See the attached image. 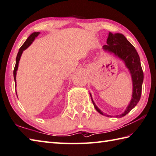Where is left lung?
<instances>
[{"label":"left lung","mask_w":156,"mask_h":156,"mask_svg":"<svg viewBox=\"0 0 156 156\" xmlns=\"http://www.w3.org/2000/svg\"><path fill=\"white\" fill-rule=\"evenodd\" d=\"M103 48L106 51L114 53L115 56L120 58L124 62L126 68L129 69L131 74L133 80V95L129 105L124 111V113L120 115H116V117H123L128 113L131 111L139 103L141 95L142 84L143 81V72L141 68L140 58L138 53L135 48L131 44L126 37L122 34L109 33L108 38L107 40V45H104ZM91 97V94L90 93ZM92 102L96 110L101 114L105 116H110L106 115L97 108V106L94 103L91 97Z\"/></svg>","instance_id":"8db88e82"}]
</instances>
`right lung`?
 <instances>
[{
	"label": "right lung",
	"mask_w": 156,
	"mask_h": 156,
	"mask_svg": "<svg viewBox=\"0 0 156 156\" xmlns=\"http://www.w3.org/2000/svg\"><path fill=\"white\" fill-rule=\"evenodd\" d=\"M39 34H40V32H34V33H32V34L30 35L29 37L27 38L26 42H24L23 44L21 46V47L20 48L19 52H18L17 55V57H16V63H15V68H14V70H13V76H14V80H15V84H16L17 70V68H18V65H19V62H20V60L21 54H22L23 51L24 50H26V48L32 43V42L34 41V39H35L36 37H37ZM16 94H17V93H16Z\"/></svg>",
	"instance_id": "1"
}]
</instances>
